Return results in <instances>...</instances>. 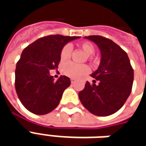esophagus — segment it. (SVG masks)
<instances>
[{"label": "esophagus", "mask_w": 146, "mask_h": 146, "mask_svg": "<svg viewBox=\"0 0 146 146\" xmlns=\"http://www.w3.org/2000/svg\"><path fill=\"white\" fill-rule=\"evenodd\" d=\"M71 83H72V84H73V83H74V80H73V79H71Z\"/></svg>", "instance_id": "esophagus-1"}]
</instances>
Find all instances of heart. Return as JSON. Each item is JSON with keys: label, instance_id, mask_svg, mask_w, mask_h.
<instances>
[{"label": "heart", "instance_id": "heart-1", "mask_svg": "<svg viewBox=\"0 0 146 146\" xmlns=\"http://www.w3.org/2000/svg\"><path fill=\"white\" fill-rule=\"evenodd\" d=\"M79 48L85 53L88 60L92 62H97V58L93 57V55H92L95 53V46L92 43L89 41L81 42L79 44ZM71 52H72L71 46L70 44L65 45L61 51V60L63 62L68 60L71 55ZM62 70L65 75L70 76L71 78L76 79V78H79L84 75H86L89 72L90 69H89L88 66H87L85 64L80 65V64H75L73 62H67L62 66Z\"/></svg>", "mask_w": 146, "mask_h": 146}]
</instances>
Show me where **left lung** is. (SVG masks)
<instances>
[{"label":"left lung","instance_id":"1","mask_svg":"<svg viewBox=\"0 0 146 146\" xmlns=\"http://www.w3.org/2000/svg\"><path fill=\"white\" fill-rule=\"evenodd\" d=\"M85 38L98 45L102 58L98 69L91 75L95 80L86 82L79 98L92 114L110 116L122 107L131 94L134 70L127 54L113 40L98 35ZM96 80L98 85L95 84Z\"/></svg>","mask_w":146,"mask_h":146}]
</instances>
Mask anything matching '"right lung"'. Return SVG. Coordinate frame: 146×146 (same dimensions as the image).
I'll use <instances>...</instances> for the list:
<instances>
[{
  "label": "right lung",
  "instance_id": "1",
  "mask_svg": "<svg viewBox=\"0 0 146 146\" xmlns=\"http://www.w3.org/2000/svg\"><path fill=\"white\" fill-rule=\"evenodd\" d=\"M79 37L49 35L35 40L22 52L16 64L15 86L18 97L27 110L44 115L59 104L70 80L61 76L55 81L49 71L58 68L64 45Z\"/></svg>",
  "mask_w": 146,
  "mask_h": 146
}]
</instances>
